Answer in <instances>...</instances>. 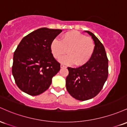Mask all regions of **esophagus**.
<instances>
[{"instance_id": "obj_1", "label": "esophagus", "mask_w": 127, "mask_h": 127, "mask_svg": "<svg viewBox=\"0 0 127 127\" xmlns=\"http://www.w3.org/2000/svg\"><path fill=\"white\" fill-rule=\"evenodd\" d=\"M66 66H65L64 64H61V68H66Z\"/></svg>"}]
</instances>
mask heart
Masks as SVG:
<instances>
[{"mask_svg":"<svg viewBox=\"0 0 127 127\" xmlns=\"http://www.w3.org/2000/svg\"><path fill=\"white\" fill-rule=\"evenodd\" d=\"M95 49L94 39L76 31L65 33L60 41L54 39L50 45L54 58L59 59L67 52L68 55L61 58V61L75 66L87 63L92 58Z\"/></svg>","mask_w":127,"mask_h":127,"instance_id":"b5f03b06","label":"heart"}]
</instances>
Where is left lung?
I'll use <instances>...</instances> for the list:
<instances>
[{"instance_id":"obj_1","label":"left lung","mask_w":127,"mask_h":127,"mask_svg":"<svg viewBox=\"0 0 127 127\" xmlns=\"http://www.w3.org/2000/svg\"><path fill=\"white\" fill-rule=\"evenodd\" d=\"M92 36L95 49L92 58L78 68L68 67L69 74L66 78L68 93L80 101L95 97L99 93L108 77V58L100 41L89 31H85Z\"/></svg>"}]
</instances>
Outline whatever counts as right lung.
Listing matches in <instances>:
<instances>
[{
	"label": "right lung",
	"mask_w": 127,
	"mask_h": 127,
	"mask_svg": "<svg viewBox=\"0 0 127 127\" xmlns=\"http://www.w3.org/2000/svg\"><path fill=\"white\" fill-rule=\"evenodd\" d=\"M61 29L42 28L24 37L14 52L12 73L20 90L35 96L43 93L59 72L61 64L54 58L50 45Z\"/></svg>",
	"instance_id": "obj_1"
}]
</instances>
